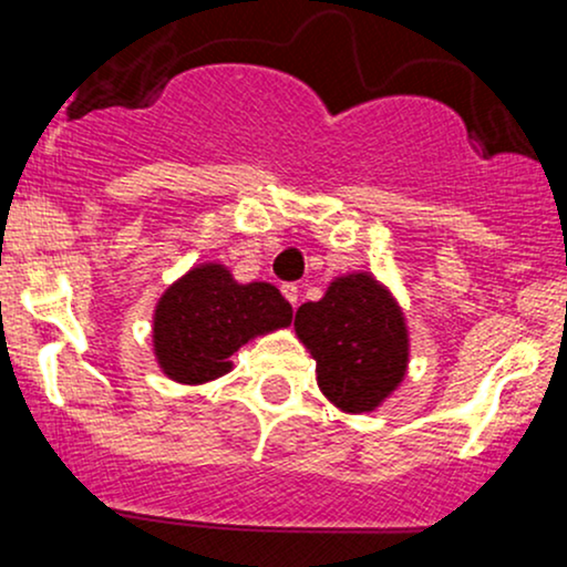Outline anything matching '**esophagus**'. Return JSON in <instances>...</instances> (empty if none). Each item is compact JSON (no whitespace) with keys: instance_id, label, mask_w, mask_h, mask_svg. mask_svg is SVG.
Segmentation results:
<instances>
[{"instance_id":"1","label":"esophagus","mask_w":567,"mask_h":567,"mask_svg":"<svg viewBox=\"0 0 567 567\" xmlns=\"http://www.w3.org/2000/svg\"><path fill=\"white\" fill-rule=\"evenodd\" d=\"M282 296L288 298L290 306H298V285H292V282H285V285H282Z\"/></svg>"}]
</instances>
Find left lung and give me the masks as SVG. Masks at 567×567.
<instances>
[{"instance_id": "8db88e82", "label": "left lung", "mask_w": 567, "mask_h": 567, "mask_svg": "<svg viewBox=\"0 0 567 567\" xmlns=\"http://www.w3.org/2000/svg\"><path fill=\"white\" fill-rule=\"evenodd\" d=\"M296 333L317 360V383L341 410L368 413L402 381L408 330L400 306L368 275L336 279L296 311Z\"/></svg>"}]
</instances>
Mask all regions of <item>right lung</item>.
<instances>
[{"mask_svg":"<svg viewBox=\"0 0 567 567\" xmlns=\"http://www.w3.org/2000/svg\"><path fill=\"white\" fill-rule=\"evenodd\" d=\"M290 320V303L275 285H237L224 266L205 264L162 296L154 351L173 381L205 383L229 373V357L252 336L288 328Z\"/></svg>","mask_w":567,"mask_h":567,"instance_id":"add662e5","label":"right lung"}]
</instances>
